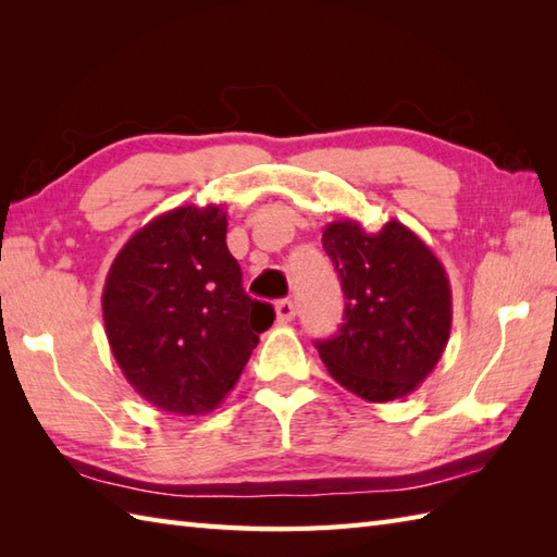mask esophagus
<instances>
[{"instance_id": "34e87169", "label": "esophagus", "mask_w": 557, "mask_h": 557, "mask_svg": "<svg viewBox=\"0 0 557 557\" xmlns=\"http://www.w3.org/2000/svg\"><path fill=\"white\" fill-rule=\"evenodd\" d=\"M275 315H277V323L280 325H287V323L294 321V318H297V306H294V301H289V299L277 301Z\"/></svg>"}]
</instances>
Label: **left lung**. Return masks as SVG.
Wrapping results in <instances>:
<instances>
[{"label": "left lung", "instance_id": "8db88e82", "mask_svg": "<svg viewBox=\"0 0 557 557\" xmlns=\"http://www.w3.org/2000/svg\"><path fill=\"white\" fill-rule=\"evenodd\" d=\"M345 292V323L315 342L335 381L366 401L411 395L441 361L453 327L445 268L407 224L366 232L357 220L323 230Z\"/></svg>", "mask_w": 557, "mask_h": 557}]
</instances>
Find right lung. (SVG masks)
Instances as JSON below:
<instances>
[{
    "instance_id": "obj_1",
    "label": "right lung",
    "mask_w": 557,
    "mask_h": 557,
    "mask_svg": "<svg viewBox=\"0 0 557 557\" xmlns=\"http://www.w3.org/2000/svg\"><path fill=\"white\" fill-rule=\"evenodd\" d=\"M102 321L140 397L176 417H200L239 381L275 311L242 287L227 212L182 206L152 218L116 253Z\"/></svg>"
}]
</instances>
